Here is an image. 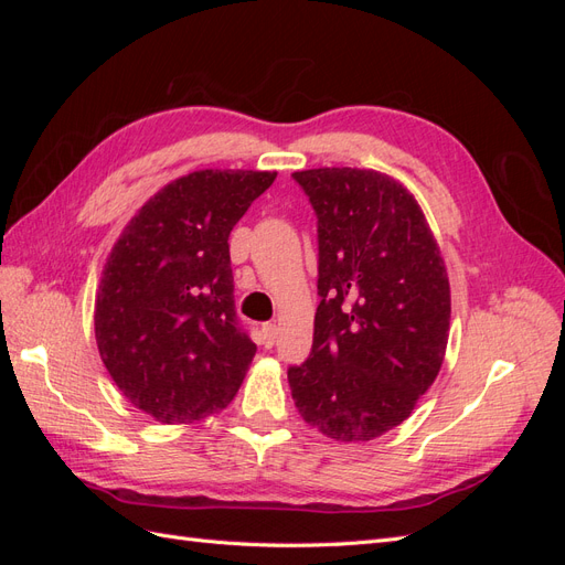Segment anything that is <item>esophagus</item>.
Listing matches in <instances>:
<instances>
[{
	"label": "esophagus",
	"mask_w": 565,
	"mask_h": 565,
	"mask_svg": "<svg viewBox=\"0 0 565 565\" xmlns=\"http://www.w3.org/2000/svg\"><path fill=\"white\" fill-rule=\"evenodd\" d=\"M276 337H278L276 322H264V324H262V344H264L266 349H270L273 344H276Z\"/></svg>",
	"instance_id": "1"
}]
</instances>
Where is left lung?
I'll return each mask as SVG.
<instances>
[{
  "instance_id": "8db88e82",
  "label": "left lung",
  "mask_w": 565,
  "mask_h": 565,
  "mask_svg": "<svg viewBox=\"0 0 565 565\" xmlns=\"http://www.w3.org/2000/svg\"><path fill=\"white\" fill-rule=\"evenodd\" d=\"M318 218L311 355L287 370L299 415L341 443L405 422L440 370L450 282L407 188L374 169L295 172Z\"/></svg>"
}]
</instances>
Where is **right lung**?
<instances>
[{
	"instance_id": "1",
	"label": "right lung",
	"mask_w": 565,
	"mask_h": 565,
	"mask_svg": "<svg viewBox=\"0 0 565 565\" xmlns=\"http://www.w3.org/2000/svg\"><path fill=\"white\" fill-rule=\"evenodd\" d=\"M276 172L202 169L164 185L113 247L96 295L98 353L162 424L224 409L256 344L237 320L228 235Z\"/></svg>"
}]
</instances>
